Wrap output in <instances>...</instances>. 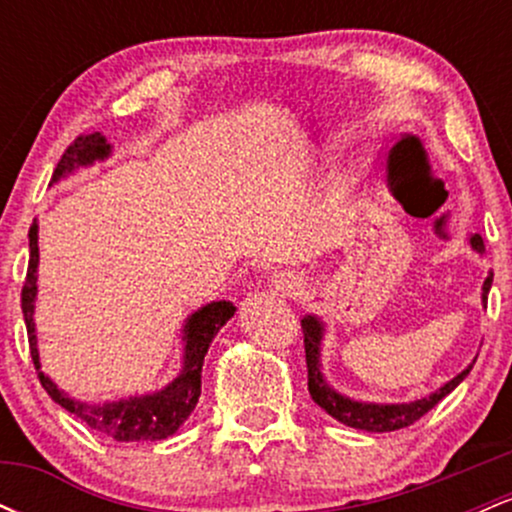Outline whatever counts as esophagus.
Instances as JSON below:
<instances>
[{"mask_svg":"<svg viewBox=\"0 0 512 512\" xmlns=\"http://www.w3.org/2000/svg\"><path fill=\"white\" fill-rule=\"evenodd\" d=\"M269 284H272V289L276 296L281 298H296L301 296L303 291V276L296 274V272H276L272 279H269Z\"/></svg>","mask_w":512,"mask_h":512,"instance_id":"1","label":"esophagus"}]
</instances>
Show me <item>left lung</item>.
<instances>
[{
	"label": "left lung",
	"mask_w": 512,
	"mask_h": 512,
	"mask_svg": "<svg viewBox=\"0 0 512 512\" xmlns=\"http://www.w3.org/2000/svg\"><path fill=\"white\" fill-rule=\"evenodd\" d=\"M469 248H472L477 255L484 257V240H481L479 233H469L467 236ZM493 284V272L486 274L484 286H481V305L486 308V298H489ZM303 327V337H305V363H308V390L313 402L320 409H325L332 419H337L339 424L349 426V428H358V431L366 433H387V431H397V428H407L419 421L426 411H431L443 397H448L457 385L462 383L464 378L469 375V370L474 366V358L462 373H457L455 378L448 380L445 385H440L436 392L431 395L414 399V402H361V399L346 397L342 392H337L330 385V380L325 378L322 373V342H325V322L322 317H317L315 313L303 315L301 320Z\"/></svg>",
	"instance_id": "left-lung-1"
}]
</instances>
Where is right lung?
Returning a JSON list of instances; mask_svg holds the SVG:
<instances>
[{
  "label": "right lung",
  "mask_w": 512,
  "mask_h": 512,
  "mask_svg": "<svg viewBox=\"0 0 512 512\" xmlns=\"http://www.w3.org/2000/svg\"><path fill=\"white\" fill-rule=\"evenodd\" d=\"M110 156H113V146L108 144V139L101 132L79 137L64 151L62 161L57 163L55 173H52L50 185L69 178L76 170L91 168L96 161H108ZM28 248H31V257H28V274L21 293V310L23 320H26L33 363L38 368L40 383H43L45 392L62 409H67L69 414L79 416L93 431L110 436L113 440H120V443H129V440H163L178 433V428L190 419V414L195 411L199 402V395H202L204 356H207L209 346L221 327L236 315V305L231 301H211L185 317L180 330V370L161 390L113 399V402H86V399H76L69 392H64L50 375H45L40 370L43 366H40L38 334H35V298H38L40 264L38 221H33L31 231H28Z\"/></svg>",
  "instance_id": "1"
}]
</instances>
